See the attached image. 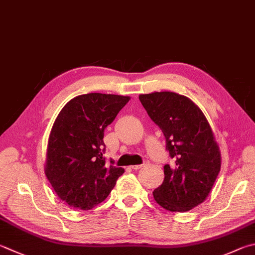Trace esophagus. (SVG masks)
Listing matches in <instances>:
<instances>
[{
    "instance_id": "obj_1",
    "label": "esophagus",
    "mask_w": 255,
    "mask_h": 255,
    "mask_svg": "<svg viewBox=\"0 0 255 255\" xmlns=\"http://www.w3.org/2000/svg\"><path fill=\"white\" fill-rule=\"evenodd\" d=\"M143 165H145V163H143V164H140V165H132V166H130V168H132V169H135V170H137V169H139V168H141Z\"/></svg>"
}]
</instances>
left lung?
<instances>
[{
  "mask_svg": "<svg viewBox=\"0 0 255 255\" xmlns=\"http://www.w3.org/2000/svg\"><path fill=\"white\" fill-rule=\"evenodd\" d=\"M148 116L163 131L174 160L152 195L170 212H186L205 201L221 169V152L204 114L187 97L170 91L140 95Z\"/></svg>",
  "mask_w": 255,
  "mask_h": 255,
  "instance_id": "obj_1",
  "label": "left lung"
}]
</instances>
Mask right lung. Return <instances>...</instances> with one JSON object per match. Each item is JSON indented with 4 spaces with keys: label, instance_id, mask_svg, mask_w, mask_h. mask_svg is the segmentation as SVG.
Wrapping results in <instances>:
<instances>
[{
    "label": "right lung",
    "instance_id": "obj_1",
    "mask_svg": "<svg viewBox=\"0 0 255 255\" xmlns=\"http://www.w3.org/2000/svg\"><path fill=\"white\" fill-rule=\"evenodd\" d=\"M106 94L78 96L64 106L51 130L45 175L60 200L88 211L104 202L124 168L106 164L105 129L129 101Z\"/></svg>",
    "mask_w": 255,
    "mask_h": 255
}]
</instances>
